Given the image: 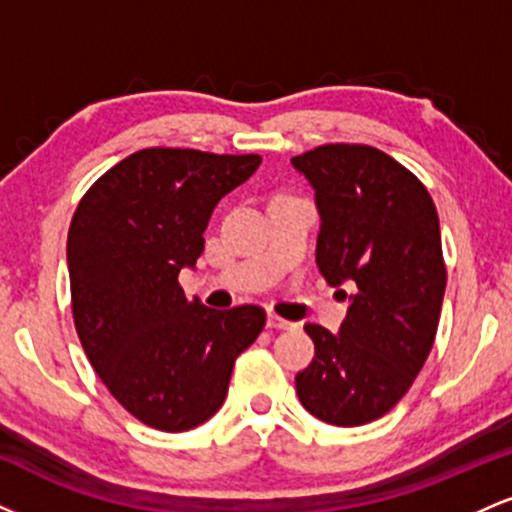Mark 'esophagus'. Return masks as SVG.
<instances>
[{
	"label": "esophagus",
	"instance_id": "obj_1",
	"mask_svg": "<svg viewBox=\"0 0 512 512\" xmlns=\"http://www.w3.org/2000/svg\"><path fill=\"white\" fill-rule=\"evenodd\" d=\"M267 327H272V330H293V327H296V322L284 320V317H279V315H269Z\"/></svg>",
	"mask_w": 512,
	"mask_h": 512
}]
</instances>
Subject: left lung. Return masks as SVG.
<instances>
[{"instance_id":"obj_1","label":"left lung","mask_w":512,"mask_h":512,"mask_svg":"<svg viewBox=\"0 0 512 512\" xmlns=\"http://www.w3.org/2000/svg\"><path fill=\"white\" fill-rule=\"evenodd\" d=\"M291 166L315 190L317 267L356 289L337 334L305 325L315 358L296 375L298 399L325 424H370L407 395L436 339L448 279L436 204L373 146H317Z\"/></svg>"}]
</instances>
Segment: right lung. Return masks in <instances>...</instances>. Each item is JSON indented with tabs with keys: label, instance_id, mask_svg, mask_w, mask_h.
<instances>
[{
	"label": "right lung",
	"instance_id": "1",
	"mask_svg": "<svg viewBox=\"0 0 512 512\" xmlns=\"http://www.w3.org/2000/svg\"><path fill=\"white\" fill-rule=\"evenodd\" d=\"M262 158L142 149L101 175L67 238L72 313L93 370L129 414L190 431L228 395L233 363L262 332L260 305L214 310L178 284L195 269L216 204Z\"/></svg>",
	"mask_w": 512,
	"mask_h": 512
}]
</instances>
